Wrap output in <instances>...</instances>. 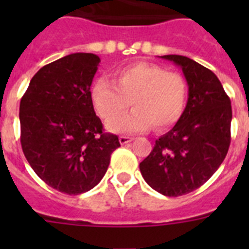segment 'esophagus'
<instances>
[{
    "label": "esophagus",
    "instance_id": "1",
    "mask_svg": "<svg viewBox=\"0 0 249 249\" xmlns=\"http://www.w3.org/2000/svg\"><path fill=\"white\" fill-rule=\"evenodd\" d=\"M132 141H133V138L128 137V136H120V143L121 144L129 143V142H132Z\"/></svg>",
    "mask_w": 249,
    "mask_h": 249
}]
</instances>
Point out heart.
<instances>
[{
  "label": "heart",
  "instance_id": "b5f03b06",
  "mask_svg": "<svg viewBox=\"0 0 249 249\" xmlns=\"http://www.w3.org/2000/svg\"><path fill=\"white\" fill-rule=\"evenodd\" d=\"M96 113L116 133H138L155 126L166 131L181 120L188 100V83L181 73L162 66L137 62L113 74V85L98 78L91 87ZM131 103L134 111L117 119Z\"/></svg>",
  "mask_w": 249,
  "mask_h": 249
}]
</instances>
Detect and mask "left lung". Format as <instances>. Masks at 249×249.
<instances>
[{"label":"left lung","mask_w":249,"mask_h":249,"mask_svg":"<svg viewBox=\"0 0 249 249\" xmlns=\"http://www.w3.org/2000/svg\"><path fill=\"white\" fill-rule=\"evenodd\" d=\"M160 57L182 68L188 83V101L181 120L156 140L148 157L140 163V171L153 190L178 197L206 183L226 158L232 106L211 70L188 57Z\"/></svg>","instance_id":"8db88e82"}]
</instances>
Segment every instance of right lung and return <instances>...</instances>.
<instances>
[{"label": "right lung", "mask_w": 249, "mask_h": 249, "mask_svg": "<svg viewBox=\"0 0 249 249\" xmlns=\"http://www.w3.org/2000/svg\"><path fill=\"white\" fill-rule=\"evenodd\" d=\"M100 61L72 53L43 66L19 103L26 160L46 184L67 195L97 186L121 146L117 136L103 132L89 96Z\"/></svg>", "instance_id": "obj_1"}]
</instances>
